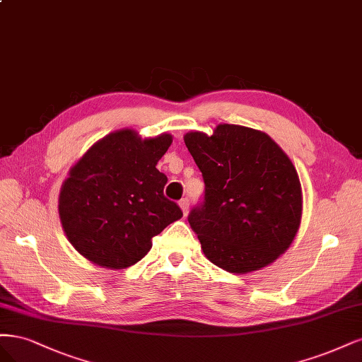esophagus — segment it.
Wrapping results in <instances>:
<instances>
[{
    "label": "esophagus",
    "mask_w": 362,
    "mask_h": 362,
    "mask_svg": "<svg viewBox=\"0 0 362 362\" xmlns=\"http://www.w3.org/2000/svg\"><path fill=\"white\" fill-rule=\"evenodd\" d=\"M179 206H180L182 212H183V216L188 215V209H189V202H188V198H183V200H180V202H179Z\"/></svg>",
    "instance_id": "1"
}]
</instances>
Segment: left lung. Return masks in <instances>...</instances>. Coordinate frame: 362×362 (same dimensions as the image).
Wrapping results in <instances>:
<instances>
[{
	"label": "left lung",
	"instance_id": "8db88e82",
	"mask_svg": "<svg viewBox=\"0 0 362 362\" xmlns=\"http://www.w3.org/2000/svg\"><path fill=\"white\" fill-rule=\"evenodd\" d=\"M183 139L206 185L204 203L188 216L206 257L231 274L274 263L302 218L299 176L283 148L262 131L227 123Z\"/></svg>",
	"mask_w": 362,
	"mask_h": 362
}]
</instances>
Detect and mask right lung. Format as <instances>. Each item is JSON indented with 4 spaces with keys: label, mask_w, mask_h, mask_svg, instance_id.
<instances>
[{
    "label": "right lung",
    "mask_w": 362,
    "mask_h": 362,
    "mask_svg": "<svg viewBox=\"0 0 362 362\" xmlns=\"http://www.w3.org/2000/svg\"><path fill=\"white\" fill-rule=\"evenodd\" d=\"M171 143L167 132L141 138L124 127L98 139L69 170L58 215L67 240L84 259L124 269L182 218L180 207L164 197L167 176L156 168Z\"/></svg>",
    "instance_id": "add662e5"
}]
</instances>
